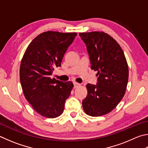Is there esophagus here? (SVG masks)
Instances as JSON below:
<instances>
[{
	"mask_svg": "<svg viewBox=\"0 0 148 148\" xmlns=\"http://www.w3.org/2000/svg\"><path fill=\"white\" fill-rule=\"evenodd\" d=\"M80 85H80L79 83H77V82H74V88H77V87H79Z\"/></svg>",
	"mask_w": 148,
	"mask_h": 148,
	"instance_id": "esophagus-1",
	"label": "esophagus"
}]
</instances>
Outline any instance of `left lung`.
I'll list each match as a JSON object with an SVG mask.
<instances>
[{"instance_id":"obj_1","label":"left lung","mask_w":148,"mask_h":148,"mask_svg":"<svg viewBox=\"0 0 148 148\" xmlns=\"http://www.w3.org/2000/svg\"><path fill=\"white\" fill-rule=\"evenodd\" d=\"M87 46L91 69L97 71V85H86L87 96L83 109L91 116H100L112 111L124 96L129 69L122 48L103 32L79 33Z\"/></svg>"}]
</instances>
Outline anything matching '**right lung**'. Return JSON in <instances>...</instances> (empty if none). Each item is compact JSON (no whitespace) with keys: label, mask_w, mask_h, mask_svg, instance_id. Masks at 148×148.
Masks as SVG:
<instances>
[{"label":"right lung","mask_w":148,"mask_h":148,"mask_svg":"<svg viewBox=\"0 0 148 148\" xmlns=\"http://www.w3.org/2000/svg\"><path fill=\"white\" fill-rule=\"evenodd\" d=\"M76 33L48 31L39 34L26 48L20 66L24 95L37 113L53 119L63 113L65 103L74 87L72 82L51 78L61 66L67 48Z\"/></svg>","instance_id":"add662e5"}]
</instances>
